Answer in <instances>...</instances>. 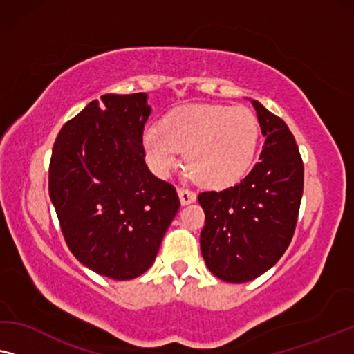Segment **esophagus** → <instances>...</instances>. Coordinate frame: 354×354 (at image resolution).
I'll use <instances>...</instances> for the list:
<instances>
[{"label":"esophagus","mask_w":354,"mask_h":354,"mask_svg":"<svg viewBox=\"0 0 354 354\" xmlns=\"http://www.w3.org/2000/svg\"><path fill=\"white\" fill-rule=\"evenodd\" d=\"M179 194V201H181V205H189V203L196 202V192L191 191V189H186V187H181L178 191Z\"/></svg>","instance_id":"34e87169"}]
</instances>
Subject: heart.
Instances as JSON below:
<instances>
[{
  "label": "heart",
  "mask_w": 354,
  "mask_h": 354,
  "mask_svg": "<svg viewBox=\"0 0 354 354\" xmlns=\"http://www.w3.org/2000/svg\"><path fill=\"white\" fill-rule=\"evenodd\" d=\"M260 125L247 107L189 104L151 125L142 134L149 165L158 176H168L181 162L198 181L221 187L245 175L255 157Z\"/></svg>",
  "instance_id": "b5f03b06"
}]
</instances>
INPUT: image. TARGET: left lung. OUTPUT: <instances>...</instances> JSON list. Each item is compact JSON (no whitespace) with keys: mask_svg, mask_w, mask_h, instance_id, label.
<instances>
[{"mask_svg":"<svg viewBox=\"0 0 354 354\" xmlns=\"http://www.w3.org/2000/svg\"><path fill=\"white\" fill-rule=\"evenodd\" d=\"M265 139L260 162L225 191L198 194L205 212L201 250L218 279L232 283L261 276L279 261L295 232L303 196V162L282 118L252 101Z\"/></svg>","mask_w":354,"mask_h":354,"instance_id":"1","label":"left lung"}]
</instances>
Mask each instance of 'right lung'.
<instances>
[{"mask_svg":"<svg viewBox=\"0 0 354 354\" xmlns=\"http://www.w3.org/2000/svg\"><path fill=\"white\" fill-rule=\"evenodd\" d=\"M147 94H104L59 131L49 197L73 257L97 274L146 272L179 210L176 189L144 162Z\"/></svg>","mask_w":354,"mask_h":354,"instance_id":"add662e5","label":"right lung"}]
</instances>
